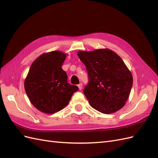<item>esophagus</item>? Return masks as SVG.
<instances>
[{
    "mask_svg": "<svg viewBox=\"0 0 158 158\" xmlns=\"http://www.w3.org/2000/svg\"><path fill=\"white\" fill-rule=\"evenodd\" d=\"M78 86L79 89H82V84H80L78 85Z\"/></svg>",
    "mask_w": 158,
    "mask_h": 158,
    "instance_id": "1",
    "label": "esophagus"
}]
</instances>
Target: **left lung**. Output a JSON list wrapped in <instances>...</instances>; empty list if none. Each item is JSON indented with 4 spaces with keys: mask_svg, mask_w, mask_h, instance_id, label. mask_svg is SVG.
Listing matches in <instances>:
<instances>
[{
    "mask_svg": "<svg viewBox=\"0 0 158 158\" xmlns=\"http://www.w3.org/2000/svg\"><path fill=\"white\" fill-rule=\"evenodd\" d=\"M89 82L84 94L93 108L110 114L122 108L130 96L133 77L122 59L108 48L78 51Z\"/></svg>",
    "mask_w": 158,
    "mask_h": 158,
    "instance_id": "1",
    "label": "left lung"
}]
</instances>
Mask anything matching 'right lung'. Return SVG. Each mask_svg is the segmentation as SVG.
Instances as JSON below:
<instances>
[{"mask_svg": "<svg viewBox=\"0 0 158 158\" xmlns=\"http://www.w3.org/2000/svg\"><path fill=\"white\" fill-rule=\"evenodd\" d=\"M66 54L61 51L44 53L32 64L24 89L32 104L45 114H54L69 103L78 88L68 83L62 65Z\"/></svg>", "mask_w": 158, "mask_h": 158, "instance_id": "right-lung-1", "label": "right lung"}]
</instances>
